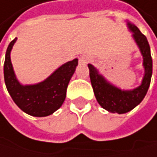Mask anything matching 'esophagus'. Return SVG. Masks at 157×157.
<instances>
[{"mask_svg": "<svg viewBox=\"0 0 157 157\" xmlns=\"http://www.w3.org/2000/svg\"><path fill=\"white\" fill-rule=\"evenodd\" d=\"M89 60H90V58L87 57V56H82V57L79 58V61L82 62V63H87Z\"/></svg>", "mask_w": 157, "mask_h": 157, "instance_id": "34e87169", "label": "esophagus"}]
</instances>
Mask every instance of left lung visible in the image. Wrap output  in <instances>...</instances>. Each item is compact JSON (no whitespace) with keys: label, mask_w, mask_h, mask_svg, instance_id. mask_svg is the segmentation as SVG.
Here are the masks:
<instances>
[{"label":"left lung","mask_w":157,"mask_h":157,"mask_svg":"<svg viewBox=\"0 0 157 157\" xmlns=\"http://www.w3.org/2000/svg\"><path fill=\"white\" fill-rule=\"evenodd\" d=\"M127 25L129 30L133 33V38L143 57L145 73L141 84L133 90H121L107 81L92 64H88L92 87L98 102L108 112L117 114L130 112L143 100L149 89L153 74V59L147 38L135 24L127 21Z\"/></svg>","instance_id":"8db88e82"}]
</instances>
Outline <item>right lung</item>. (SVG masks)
<instances>
[{"instance_id":"1","label":"right lung","mask_w":157,"mask_h":157,"mask_svg":"<svg viewBox=\"0 0 157 157\" xmlns=\"http://www.w3.org/2000/svg\"><path fill=\"white\" fill-rule=\"evenodd\" d=\"M17 38L7 47L3 65L4 82L9 95L17 106L33 117H47L56 112L66 97L68 83L74 75L78 59L68 61L59 67L43 81L32 85H22L16 78L11 63L10 52Z\"/></svg>"}]
</instances>
